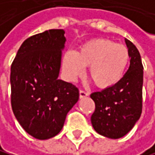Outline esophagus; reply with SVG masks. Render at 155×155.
Returning <instances> with one entry per match:
<instances>
[{"label":"esophagus","mask_w":155,"mask_h":155,"mask_svg":"<svg viewBox=\"0 0 155 155\" xmlns=\"http://www.w3.org/2000/svg\"><path fill=\"white\" fill-rule=\"evenodd\" d=\"M79 95H80V98H85V97H87V96L88 93H87V92H86L85 91H82V89H80Z\"/></svg>","instance_id":"34e87169"}]
</instances>
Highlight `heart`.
I'll return each mask as SVG.
<instances>
[{"instance_id":"1","label":"heart","mask_w":155,"mask_h":155,"mask_svg":"<svg viewBox=\"0 0 155 155\" xmlns=\"http://www.w3.org/2000/svg\"><path fill=\"white\" fill-rule=\"evenodd\" d=\"M130 60L126 45L109 39H93L80 48L68 51L63 58V69L69 81H75L88 68V76L100 88L116 86L123 79Z\"/></svg>"}]
</instances>
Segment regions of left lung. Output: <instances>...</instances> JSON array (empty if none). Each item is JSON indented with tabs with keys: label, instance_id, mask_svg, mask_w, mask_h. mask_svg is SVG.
<instances>
[{
	"label": "left lung",
	"instance_id": "8db88e82",
	"mask_svg": "<svg viewBox=\"0 0 155 155\" xmlns=\"http://www.w3.org/2000/svg\"><path fill=\"white\" fill-rule=\"evenodd\" d=\"M130 68L116 86L91 94L95 103L91 115L93 129L107 138L118 139L134 128L142 113L143 64L136 46L125 39Z\"/></svg>",
	"mask_w": 155,
	"mask_h": 155
}]
</instances>
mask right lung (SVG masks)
Segmentation results:
<instances>
[{"instance_id":"1","label":"right lung","mask_w":155,"mask_h":155,"mask_svg":"<svg viewBox=\"0 0 155 155\" xmlns=\"http://www.w3.org/2000/svg\"><path fill=\"white\" fill-rule=\"evenodd\" d=\"M66 37L50 29L27 38L11 64V107L19 124L40 140L61 131L68 112L79 99L71 83L58 79Z\"/></svg>"}]
</instances>
